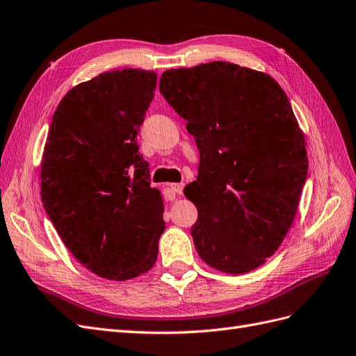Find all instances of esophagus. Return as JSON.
I'll return each mask as SVG.
<instances>
[{"instance_id": "esophagus-1", "label": "esophagus", "mask_w": 356, "mask_h": 356, "mask_svg": "<svg viewBox=\"0 0 356 356\" xmlns=\"http://www.w3.org/2000/svg\"><path fill=\"white\" fill-rule=\"evenodd\" d=\"M182 188H184V184H182V182H179V184H170L166 188V197L174 199L175 195H182Z\"/></svg>"}]
</instances>
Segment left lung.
I'll return each instance as SVG.
<instances>
[{"instance_id": "obj_1", "label": "left lung", "mask_w": 356, "mask_h": 356, "mask_svg": "<svg viewBox=\"0 0 356 356\" xmlns=\"http://www.w3.org/2000/svg\"><path fill=\"white\" fill-rule=\"evenodd\" d=\"M160 93L199 148V175L184 188L199 217L202 260L225 273L261 266L282 243L307 177L306 143L270 75L230 62L168 70Z\"/></svg>"}]
</instances>
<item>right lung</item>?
Here are the masks:
<instances>
[{
    "instance_id": "1",
    "label": "right lung",
    "mask_w": 356,
    "mask_h": 356,
    "mask_svg": "<svg viewBox=\"0 0 356 356\" xmlns=\"http://www.w3.org/2000/svg\"><path fill=\"white\" fill-rule=\"evenodd\" d=\"M156 83V72L129 68L77 84L53 114L42 153V207L70 252L110 281L148 272L165 230L136 143Z\"/></svg>"
}]
</instances>
